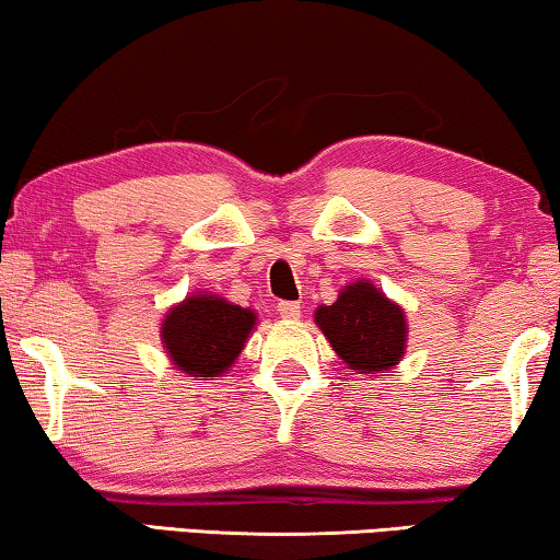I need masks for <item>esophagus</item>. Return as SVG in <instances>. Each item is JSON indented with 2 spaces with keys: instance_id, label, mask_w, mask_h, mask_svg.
Here are the masks:
<instances>
[{
  "instance_id": "esophagus-1",
  "label": "esophagus",
  "mask_w": 560,
  "mask_h": 560,
  "mask_svg": "<svg viewBox=\"0 0 560 560\" xmlns=\"http://www.w3.org/2000/svg\"><path fill=\"white\" fill-rule=\"evenodd\" d=\"M278 313H280V318H285V320H298L300 318V303H295V300H280Z\"/></svg>"
}]
</instances>
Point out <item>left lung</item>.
<instances>
[{"mask_svg":"<svg viewBox=\"0 0 560 560\" xmlns=\"http://www.w3.org/2000/svg\"><path fill=\"white\" fill-rule=\"evenodd\" d=\"M315 323L359 374H388L407 351V315L369 280L351 282L334 305H320Z\"/></svg>","mask_w":560,"mask_h":560,"instance_id":"1","label":"left lung"}]
</instances>
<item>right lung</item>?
Listing matches in <instances>:
<instances>
[{
	"mask_svg": "<svg viewBox=\"0 0 560 560\" xmlns=\"http://www.w3.org/2000/svg\"><path fill=\"white\" fill-rule=\"evenodd\" d=\"M257 315L220 295L197 293L174 305L161 323V340L182 374L222 376L247 343Z\"/></svg>",
	"mask_w": 560,
	"mask_h": 560,
	"instance_id": "add662e5",
	"label": "right lung"
}]
</instances>
